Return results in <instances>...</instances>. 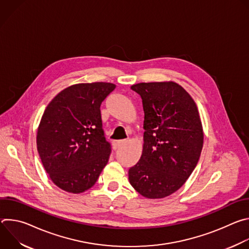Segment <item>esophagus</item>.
Here are the masks:
<instances>
[{
    "label": "esophagus",
    "mask_w": 249,
    "mask_h": 249,
    "mask_svg": "<svg viewBox=\"0 0 249 249\" xmlns=\"http://www.w3.org/2000/svg\"><path fill=\"white\" fill-rule=\"evenodd\" d=\"M125 143H126V141H124V140L113 141V142H112V147H113V149H114V150H116V149H118L119 147L123 146Z\"/></svg>",
    "instance_id": "1"
}]
</instances>
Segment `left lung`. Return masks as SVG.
<instances>
[{"label":"left lung","instance_id":"obj_1","mask_svg":"<svg viewBox=\"0 0 249 249\" xmlns=\"http://www.w3.org/2000/svg\"><path fill=\"white\" fill-rule=\"evenodd\" d=\"M131 89L143 100L144 144L129 182L142 196L161 199L178 190L199 160L203 126L192 96L172 81L140 83Z\"/></svg>","mask_w":249,"mask_h":249}]
</instances>
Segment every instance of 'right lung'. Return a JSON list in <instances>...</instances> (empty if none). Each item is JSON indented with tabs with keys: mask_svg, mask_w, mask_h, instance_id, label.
Segmentation results:
<instances>
[{
	"mask_svg": "<svg viewBox=\"0 0 249 249\" xmlns=\"http://www.w3.org/2000/svg\"><path fill=\"white\" fill-rule=\"evenodd\" d=\"M111 83L76 84L47 105L37 128L36 146L52 182L79 194L91 188L110 155L102 130L100 105L114 89Z\"/></svg>",
	"mask_w": 249,
	"mask_h": 249,
	"instance_id": "1",
	"label": "right lung"
}]
</instances>
